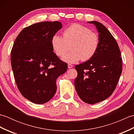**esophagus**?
Listing matches in <instances>:
<instances>
[{"instance_id":"34e87169","label":"esophagus","mask_w":134,"mask_h":134,"mask_svg":"<svg viewBox=\"0 0 134 134\" xmlns=\"http://www.w3.org/2000/svg\"><path fill=\"white\" fill-rule=\"evenodd\" d=\"M72 67H73V65L72 64H68V68H69V69H71V68H72Z\"/></svg>"}]
</instances>
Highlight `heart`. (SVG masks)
I'll use <instances>...</instances> for the list:
<instances>
[{"mask_svg":"<svg viewBox=\"0 0 134 134\" xmlns=\"http://www.w3.org/2000/svg\"><path fill=\"white\" fill-rule=\"evenodd\" d=\"M63 36L54 35L51 45L53 52L59 57L63 56L68 50L69 45H71V52L62 58L65 62L72 63L81 59L83 62L89 60L98 50V36L83 25H71L63 31Z\"/></svg>","mask_w":134,"mask_h":134,"instance_id":"obj_1","label":"heart"}]
</instances>
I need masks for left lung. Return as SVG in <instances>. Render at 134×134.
<instances>
[{
    "label": "left lung",
    "mask_w": 134,
    "mask_h": 134,
    "mask_svg": "<svg viewBox=\"0 0 134 134\" xmlns=\"http://www.w3.org/2000/svg\"><path fill=\"white\" fill-rule=\"evenodd\" d=\"M96 26L99 44L92 58L75 66L78 75L75 87L83 102L94 104L112 95L122 72V59L119 45L112 34L97 21L88 22Z\"/></svg>",
    "instance_id": "8db88e82"
}]
</instances>
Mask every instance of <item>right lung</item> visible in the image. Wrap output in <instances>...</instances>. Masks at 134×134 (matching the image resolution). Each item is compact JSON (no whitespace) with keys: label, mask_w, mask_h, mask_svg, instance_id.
Wrapping results in <instances>:
<instances>
[{"label":"right lung","mask_w":134,"mask_h":134,"mask_svg":"<svg viewBox=\"0 0 134 134\" xmlns=\"http://www.w3.org/2000/svg\"><path fill=\"white\" fill-rule=\"evenodd\" d=\"M62 27L58 21L41 22L24 28L16 38L11 63L20 93L37 104L46 103L56 92V79L67 64L53 52L52 36Z\"/></svg>","instance_id":"add662e5"}]
</instances>
